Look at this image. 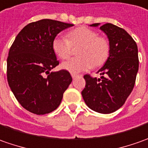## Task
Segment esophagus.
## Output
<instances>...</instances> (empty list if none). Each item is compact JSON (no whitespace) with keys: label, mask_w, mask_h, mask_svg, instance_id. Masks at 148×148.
<instances>
[{"label":"esophagus","mask_w":148,"mask_h":148,"mask_svg":"<svg viewBox=\"0 0 148 148\" xmlns=\"http://www.w3.org/2000/svg\"><path fill=\"white\" fill-rule=\"evenodd\" d=\"M71 76H72V78H73V79H74V78H76V77H78V76H79V74H71Z\"/></svg>","instance_id":"1"}]
</instances>
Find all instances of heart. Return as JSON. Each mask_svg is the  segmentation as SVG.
I'll list each match as a JSON object with an SVG mask.
<instances>
[{"label":"heart","instance_id":"heart-1","mask_svg":"<svg viewBox=\"0 0 148 148\" xmlns=\"http://www.w3.org/2000/svg\"><path fill=\"white\" fill-rule=\"evenodd\" d=\"M79 46V57L71 59L61 64L62 69L71 74H79L92 66H101L109 58L110 43L108 38L99 36L97 31L87 27H79L69 31L67 38L58 35L52 42L54 52L61 60L69 59L73 47Z\"/></svg>","mask_w":148,"mask_h":148}]
</instances>
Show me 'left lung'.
Returning a JSON list of instances; mask_svg holds the SVG:
<instances>
[{
	"instance_id": "obj_1",
	"label": "left lung",
	"mask_w": 148,
	"mask_h": 148,
	"mask_svg": "<svg viewBox=\"0 0 148 148\" xmlns=\"http://www.w3.org/2000/svg\"><path fill=\"white\" fill-rule=\"evenodd\" d=\"M100 29L110 43L109 58L98 71L102 75L101 79L84 75L86 85L82 96L90 109L110 114L120 109L133 91L139 61L137 44L125 29L112 23L103 24Z\"/></svg>"
}]
</instances>
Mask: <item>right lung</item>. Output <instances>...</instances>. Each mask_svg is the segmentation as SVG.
Listing matches in <instances>:
<instances>
[{"mask_svg":"<svg viewBox=\"0 0 148 148\" xmlns=\"http://www.w3.org/2000/svg\"><path fill=\"white\" fill-rule=\"evenodd\" d=\"M73 25L47 18L28 23L10 48L8 84L18 103L31 113L45 115L55 110L72 82L64 69L50 71L59 64L52 49L54 38Z\"/></svg>","mask_w":148,"mask_h":148,"instance_id":"right-lung-1","label":"right lung"}]
</instances>
